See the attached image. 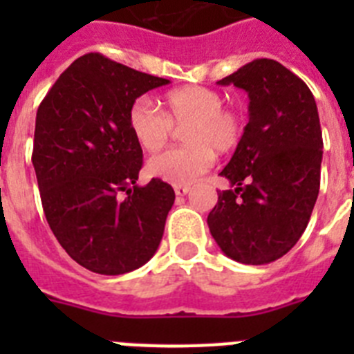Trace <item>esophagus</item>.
<instances>
[{
    "label": "esophagus",
    "mask_w": 354,
    "mask_h": 354,
    "mask_svg": "<svg viewBox=\"0 0 354 354\" xmlns=\"http://www.w3.org/2000/svg\"><path fill=\"white\" fill-rule=\"evenodd\" d=\"M175 195H179V196H184L189 193V186H175Z\"/></svg>",
    "instance_id": "obj_1"
}]
</instances>
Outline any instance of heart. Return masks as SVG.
Returning <instances> with one entry per match:
<instances>
[{
    "mask_svg": "<svg viewBox=\"0 0 354 354\" xmlns=\"http://www.w3.org/2000/svg\"><path fill=\"white\" fill-rule=\"evenodd\" d=\"M167 113L149 95L134 99L127 122L134 140L147 152H158L170 142L174 126L183 127L187 143L171 149L149 161L152 177L175 186L193 184L214 165L216 152L225 154L236 149L245 134V115L225 106V97L207 86H184L165 97Z\"/></svg>",
    "mask_w": 354,
    "mask_h": 354,
    "instance_id": "heart-1",
    "label": "heart"
}]
</instances>
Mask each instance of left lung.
<instances>
[{"instance_id":"obj_1","label":"left lung","mask_w":354,"mask_h":354,"mask_svg":"<svg viewBox=\"0 0 354 354\" xmlns=\"http://www.w3.org/2000/svg\"><path fill=\"white\" fill-rule=\"evenodd\" d=\"M218 84L250 97V120L221 177L232 189L218 192L207 216L212 237L227 257L270 264L305 232L321 184L323 133L310 88L270 58L243 65Z\"/></svg>"}]
</instances>
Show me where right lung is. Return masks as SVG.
Listing matches in <instances>:
<instances>
[{
    "label": "right lung",
    "instance_id": "obj_1",
    "mask_svg": "<svg viewBox=\"0 0 354 354\" xmlns=\"http://www.w3.org/2000/svg\"><path fill=\"white\" fill-rule=\"evenodd\" d=\"M168 83L88 53L39 106L31 161L44 214L62 248L93 273L138 270L161 243L174 187L136 184L143 152L127 113L134 99Z\"/></svg>",
    "mask_w": 354,
    "mask_h": 354
}]
</instances>
